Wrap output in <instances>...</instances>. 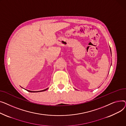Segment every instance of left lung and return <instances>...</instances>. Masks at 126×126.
I'll use <instances>...</instances> for the list:
<instances>
[{
  "label": "left lung",
  "instance_id": "1",
  "mask_svg": "<svg viewBox=\"0 0 126 126\" xmlns=\"http://www.w3.org/2000/svg\"><path fill=\"white\" fill-rule=\"evenodd\" d=\"M110 51H111V49H110Z\"/></svg>",
  "mask_w": 126,
  "mask_h": 126
}]
</instances>
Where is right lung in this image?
I'll use <instances>...</instances> for the list:
<instances>
[{"label": "right lung", "mask_w": 126, "mask_h": 126, "mask_svg": "<svg viewBox=\"0 0 126 126\" xmlns=\"http://www.w3.org/2000/svg\"><path fill=\"white\" fill-rule=\"evenodd\" d=\"M48 88H46V89H45V90H42V91H29V90H27L28 92H32V93H36V92H44V91H46L47 90H48Z\"/></svg>", "instance_id": "right-lung-1"}]
</instances>
